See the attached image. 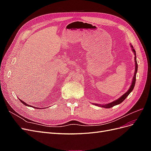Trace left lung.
I'll return each instance as SVG.
<instances>
[{
  "label": "left lung",
  "instance_id": "left-lung-1",
  "mask_svg": "<svg viewBox=\"0 0 151 151\" xmlns=\"http://www.w3.org/2000/svg\"><path fill=\"white\" fill-rule=\"evenodd\" d=\"M131 47L132 48V50H133V52H134V54H135V74H134V78H133V81H132V84H131V86L130 89H129V91H127V93H125L124 94H123L122 96H121L119 99H116V101H113L110 103L109 104H105V105H101L102 107H104V108H111V107H113L114 106H115V105H117V104H120L121 103H122L124 100L126 99V98L129 95V94L132 92V90H133V89L134 88V86H135V81H136V74H137V68H138V65H137V60H136V53H135V50L134 48V47H132V45H131ZM101 106V105H100Z\"/></svg>",
  "mask_w": 151,
  "mask_h": 151
}]
</instances>
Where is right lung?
<instances>
[{
  "label": "right lung",
  "mask_w": 151,
  "mask_h": 151,
  "mask_svg": "<svg viewBox=\"0 0 151 151\" xmlns=\"http://www.w3.org/2000/svg\"><path fill=\"white\" fill-rule=\"evenodd\" d=\"M19 100H20V101H21V103H22V104H24V105H26V106H29V105H28V104H26V103L25 102H24L23 101H22V100H21V99H19ZM36 108V107H34V108ZM38 109H39V108H38Z\"/></svg>",
  "instance_id": "add662e5"
}]
</instances>
